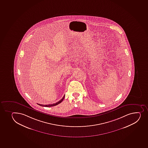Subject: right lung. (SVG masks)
Instances as JSON below:
<instances>
[{"instance_id":"right-lung-1","label":"right lung","mask_w":148,"mask_h":148,"mask_svg":"<svg viewBox=\"0 0 148 148\" xmlns=\"http://www.w3.org/2000/svg\"><path fill=\"white\" fill-rule=\"evenodd\" d=\"M64 97H65V95H64V97H62V99L60 100V101H59L58 102H57L56 103H55L53 104H48V105H43V104H38V105H40V106H44V107H51V106H54L55 105H58L61 102H62L64 99Z\"/></svg>"}]
</instances>
